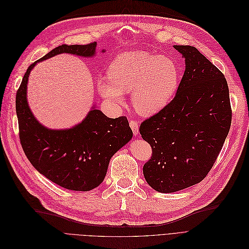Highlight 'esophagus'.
<instances>
[{
  "instance_id": "34e87169",
  "label": "esophagus",
  "mask_w": 249,
  "mask_h": 249,
  "mask_svg": "<svg viewBox=\"0 0 249 249\" xmlns=\"http://www.w3.org/2000/svg\"><path fill=\"white\" fill-rule=\"evenodd\" d=\"M129 126H131L135 136L139 135V123L137 121H134V120L129 121Z\"/></svg>"
}]
</instances>
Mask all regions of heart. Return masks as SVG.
Masks as SVG:
<instances>
[{"label": "heart", "instance_id": "obj_1", "mask_svg": "<svg viewBox=\"0 0 249 249\" xmlns=\"http://www.w3.org/2000/svg\"><path fill=\"white\" fill-rule=\"evenodd\" d=\"M108 79L99 80L100 95L113 106L124 103V92L132 91L134 108L153 115L170 103L179 88L181 69L174 58L144 51L118 54L108 68Z\"/></svg>", "mask_w": 249, "mask_h": 249}]
</instances>
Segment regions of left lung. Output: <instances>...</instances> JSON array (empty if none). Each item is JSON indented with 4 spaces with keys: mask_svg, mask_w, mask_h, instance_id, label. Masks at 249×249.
<instances>
[{
    "mask_svg": "<svg viewBox=\"0 0 249 249\" xmlns=\"http://www.w3.org/2000/svg\"><path fill=\"white\" fill-rule=\"evenodd\" d=\"M185 58L176 95L166 107L147 118L140 134L152 148L143 173L163 194L202 181L215 164L229 133L232 110L224 74L197 49L174 45Z\"/></svg>",
    "mask_w": 249,
    "mask_h": 249,
    "instance_id": "obj_1",
    "label": "left lung"
}]
</instances>
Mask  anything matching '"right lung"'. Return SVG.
Wrapping results in <instances>:
<instances>
[{
  "label": "right lung",
  "mask_w": 249,
  "mask_h": 249,
  "mask_svg": "<svg viewBox=\"0 0 249 249\" xmlns=\"http://www.w3.org/2000/svg\"><path fill=\"white\" fill-rule=\"evenodd\" d=\"M95 50L96 42L55 47L28 67L16 93L19 138L26 157L46 178L76 192L91 191L103 181L110 158L133 137L127 118H109L93 106L85 120L74 127L49 129L29 108L27 81L40 61L63 53L89 57L95 54Z\"/></svg>",
  "instance_id": "1"
}]
</instances>
